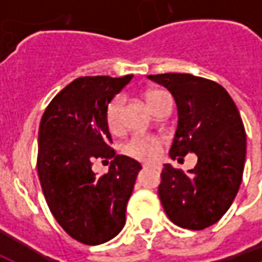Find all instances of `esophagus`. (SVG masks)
I'll return each instance as SVG.
<instances>
[{
    "instance_id": "1",
    "label": "esophagus",
    "mask_w": 262,
    "mask_h": 262,
    "mask_svg": "<svg viewBox=\"0 0 262 262\" xmlns=\"http://www.w3.org/2000/svg\"><path fill=\"white\" fill-rule=\"evenodd\" d=\"M143 168H144V170H147V168H153V170H156V171H161V165H148V164H146V165H143Z\"/></svg>"
}]
</instances>
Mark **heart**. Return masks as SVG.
I'll return each instance as SVG.
<instances>
[{
	"instance_id": "b5f03b06",
	"label": "heart",
	"mask_w": 262,
	"mask_h": 262,
	"mask_svg": "<svg viewBox=\"0 0 262 262\" xmlns=\"http://www.w3.org/2000/svg\"><path fill=\"white\" fill-rule=\"evenodd\" d=\"M165 95L163 91H150L147 94V102L150 108L153 106L154 102ZM123 97H116L109 103L108 111H106V122L112 130L119 129L122 123V112H123ZM160 150H161V142L157 137L151 136H133L122 146V151L133 159L142 160V161H153L159 157Z\"/></svg>"
}]
</instances>
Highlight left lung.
Returning a JSON list of instances; mask_svg holds the SVG:
<instances>
[{"label": "left lung", "instance_id": "obj_1", "mask_svg": "<svg viewBox=\"0 0 262 262\" xmlns=\"http://www.w3.org/2000/svg\"><path fill=\"white\" fill-rule=\"evenodd\" d=\"M148 78L176 99L178 125L170 157H198L188 172L164 164L160 201L172 223L202 230L220 220L238 192L246 163L243 120L229 92L214 81L178 73Z\"/></svg>", "mask_w": 262, "mask_h": 262}]
</instances>
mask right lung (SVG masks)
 Instances as JSON below:
<instances>
[{
	"instance_id": "1",
	"label": "right lung",
	"mask_w": 262,
	"mask_h": 262,
	"mask_svg": "<svg viewBox=\"0 0 262 262\" xmlns=\"http://www.w3.org/2000/svg\"><path fill=\"white\" fill-rule=\"evenodd\" d=\"M133 75L80 77L52 99L39 126L37 174L54 219L77 242L98 246L118 236L142 165L111 147L106 111ZM111 159L106 174L92 163Z\"/></svg>"
}]
</instances>
